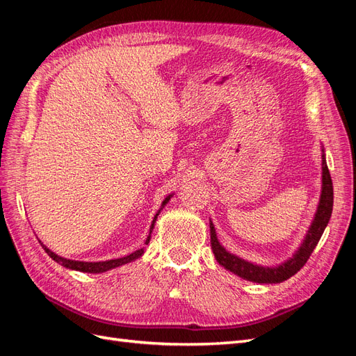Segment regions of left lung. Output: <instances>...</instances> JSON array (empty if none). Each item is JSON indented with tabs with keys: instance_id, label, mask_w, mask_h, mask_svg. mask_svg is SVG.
<instances>
[{
	"instance_id": "left-lung-1",
	"label": "left lung",
	"mask_w": 356,
	"mask_h": 356,
	"mask_svg": "<svg viewBox=\"0 0 356 356\" xmlns=\"http://www.w3.org/2000/svg\"><path fill=\"white\" fill-rule=\"evenodd\" d=\"M332 181L330 170L327 166V160L324 154V148H322V187H321V197L318 208L315 212V217L312 224L309 225V230L306 232V236L303 242L298 246V250L289 257L286 261L268 267V266H260L254 264L243 258L229 252L225 248L218 242L217 232L212 221L209 222L211 229V246L215 255V260H217L225 270H230L232 273L238 275L246 281L257 282V284H279L284 282L291 276H294L301 267L306 264L309 260L310 254L314 252L316 248L322 233H324L327 224L331 218L332 212Z\"/></svg>"
}]
</instances>
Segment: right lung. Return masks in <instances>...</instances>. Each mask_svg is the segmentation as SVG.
Returning <instances> with one entry per match:
<instances>
[{"label":"right lung","instance_id":"obj_1","mask_svg":"<svg viewBox=\"0 0 356 356\" xmlns=\"http://www.w3.org/2000/svg\"><path fill=\"white\" fill-rule=\"evenodd\" d=\"M172 196H174V195L166 196V199H165L163 202H161V208H160V209L157 211V213L154 215V220H153V222H152V227H149V233H148V236H147L145 245H148L149 239H152V232H153V229H154L157 215L160 213L161 209L165 208V204L170 200ZM40 243H41L42 248H44V251L49 254V257H51V260H55L56 263H59V264L63 266V267L71 268V270L84 272V273H104V272H108V270H111V268H115V267H118V266H123V264H127V263L138 260V258L144 254V248H143V250H138V251H135V252H132V254H129V255H126V257H122V258H114V260H106V261H79V260H68V258H63V257L55 254L53 251H50L49 248H47L44 243H42L41 241H40Z\"/></svg>","mask_w":356,"mask_h":356}]
</instances>
